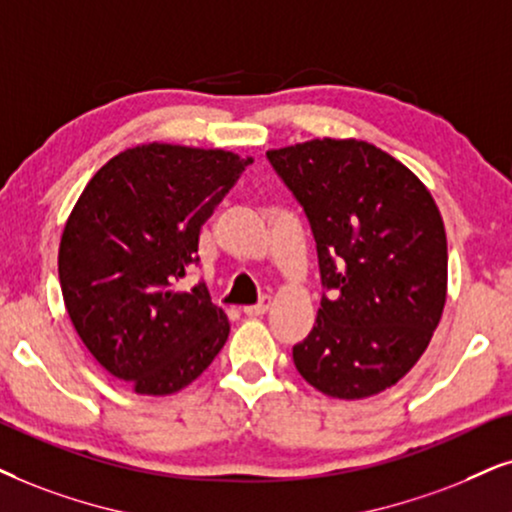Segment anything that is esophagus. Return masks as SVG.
I'll return each instance as SVG.
<instances>
[{
    "instance_id": "esophagus-1",
    "label": "esophagus",
    "mask_w": 512,
    "mask_h": 512,
    "mask_svg": "<svg viewBox=\"0 0 512 512\" xmlns=\"http://www.w3.org/2000/svg\"><path fill=\"white\" fill-rule=\"evenodd\" d=\"M269 307H271L269 297H262L260 304H250V307H243V314L245 316H262V314L269 312Z\"/></svg>"
}]
</instances>
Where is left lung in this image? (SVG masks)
<instances>
[{"mask_svg":"<svg viewBox=\"0 0 512 512\" xmlns=\"http://www.w3.org/2000/svg\"><path fill=\"white\" fill-rule=\"evenodd\" d=\"M267 158L312 226L321 297L293 347L300 375L333 399L397 385L428 349L446 302V231L428 186L361 139H312Z\"/></svg>","mask_w":512,"mask_h":512,"instance_id":"1","label":"left lung"}]
</instances>
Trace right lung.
<instances>
[{
	"label": "right lung",
	"mask_w": 512,
	"mask_h": 512,
	"mask_svg": "<svg viewBox=\"0 0 512 512\" xmlns=\"http://www.w3.org/2000/svg\"><path fill=\"white\" fill-rule=\"evenodd\" d=\"M250 163L224 148L132 146L89 179L63 226L58 278L70 321L137 394L184 390L229 338L208 288L174 283L198 262L200 226Z\"/></svg>",
	"instance_id": "obj_1"
}]
</instances>
